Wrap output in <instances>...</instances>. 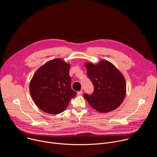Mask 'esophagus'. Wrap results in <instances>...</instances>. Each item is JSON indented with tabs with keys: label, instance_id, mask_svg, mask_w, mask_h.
Instances as JSON below:
<instances>
[{
	"label": "esophagus",
	"instance_id": "1",
	"mask_svg": "<svg viewBox=\"0 0 157 157\" xmlns=\"http://www.w3.org/2000/svg\"><path fill=\"white\" fill-rule=\"evenodd\" d=\"M82 91H78V93H77V95L78 96H80V95H81L82 94Z\"/></svg>",
	"mask_w": 157,
	"mask_h": 157
}]
</instances>
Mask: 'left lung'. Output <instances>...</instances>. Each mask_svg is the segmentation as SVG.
I'll return each instance as SVG.
<instances>
[{"label":"left lung","instance_id":"1","mask_svg":"<svg viewBox=\"0 0 157 157\" xmlns=\"http://www.w3.org/2000/svg\"><path fill=\"white\" fill-rule=\"evenodd\" d=\"M84 65L94 87L93 94H84V99L101 113L116 109L126 94V82L123 75L113 63L105 59L101 60L97 64L86 62Z\"/></svg>","mask_w":157,"mask_h":157}]
</instances>
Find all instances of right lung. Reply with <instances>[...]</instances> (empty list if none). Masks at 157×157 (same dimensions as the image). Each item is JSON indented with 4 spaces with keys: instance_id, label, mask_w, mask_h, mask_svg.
Listing matches in <instances>:
<instances>
[{
    "instance_id": "obj_1",
    "label": "right lung",
    "mask_w": 157,
    "mask_h": 157,
    "mask_svg": "<svg viewBox=\"0 0 157 157\" xmlns=\"http://www.w3.org/2000/svg\"><path fill=\"white\" fill-rule=\"evenodd\" d=\"M71 64L55 58L41 66L29 84L30 95L36 106L50 114H60L76 93L71 87Z\"/></svg>"
}]
</instances>
